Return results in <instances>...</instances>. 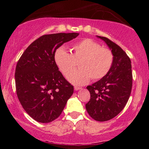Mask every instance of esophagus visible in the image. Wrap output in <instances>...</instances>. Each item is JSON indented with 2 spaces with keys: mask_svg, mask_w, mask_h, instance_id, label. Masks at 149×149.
<instances>
[{
  "mask_svg": "<svg viewBox=\"0 0 149 149\" xmlns=\"http://www.w3.org/2000/svg\"><path fill=\"white\" fill-rule=\"evenodd\" d=\"M81 89V88H80V87H77V86H75L74 87V90H76V91H78V90H79Z\"/></svg>",
  "mask_w": 149,
  "mask_h": 149,
  "instance_id": "34e87169",
  "label": "esophagus"
}]
</instances>
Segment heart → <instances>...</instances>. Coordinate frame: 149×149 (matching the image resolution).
Listing matches in <instances>:
<instances>
[{"label":"heart","mask_w":149,"mask_h":149,"mask_svg":"<svg viewBox=\"0 0 149 149\" xmlns=\"http://www.w3.org/2000/svg\"><path fill=\"white\" fill-rule=\"evenodd\" d=\"M54 59L64 76L78 62L79 69L71 71L67 79L73 85H83L88 83L90 78L97 80L104 78L111 68L113 55L110 49L103 48L90 39H85L74 44L71 53L62 47L58 48L54 52Z\"/></svg>","instance_id":"1"}]
</instances>
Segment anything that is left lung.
Returning <instances> with one entry per match:
<instances>
[{
	"instance_id": "1",
	"label": "left lung",
	"mask_w": 149,
	"mask_h": 149,
	"mask_svg": "<svg viewBox=\"0 0 149 149\" xmlns=\"http://www.w3.org/2000/svg\"><path fill=\"white\" fill-rule=\"evenodd\" d=\"M105 42L113 55L109 73L102 79L88 85L90 100L85 108L90 117L104 122L113 118L127 104L132 86L131 61L125 52L109 38L97 36Z\"/></svg>"
}]
</instances>
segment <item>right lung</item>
<instances>
[{
    "label": "right lung",
    "instance_id": "add662e5",
    "mask_svg": "<svg viewBox=\"0 0 149 149\" xmlns=\"http://www.w3.org/2000/svg\"><path fill=\"white\" fill-rule=\"evenodd\" d=\"M78 33H59L38 38L19 59L15 78L18 99L26 112L37 122L47 123L61 115L73 93V87L56 65L54 54Z\"/></svg>",
    "mask_w": 149,
    "mask_h": 149
}]
</instances>
